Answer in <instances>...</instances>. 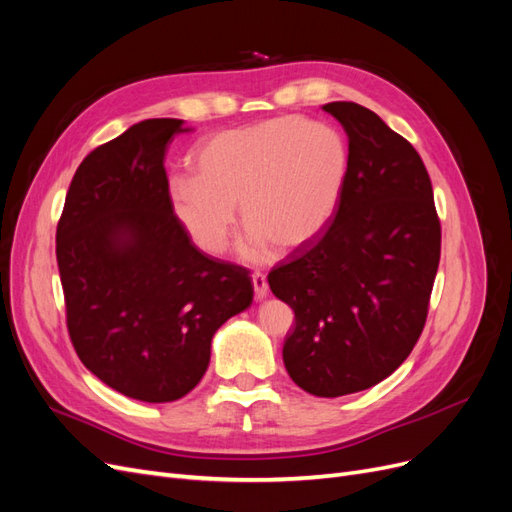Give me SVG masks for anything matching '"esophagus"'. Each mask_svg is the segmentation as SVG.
I'll return each mask as SVG.
<instances>
[{
    "mask_svg": "<svg viewBox=\"0 0 512 512\" xmlns=\"http://www.w3.org/2000/svg\"><path fill=\"white\" fill-rule=\"evenodd\" d=\"M252 284H254L256 297H258V299H265L267 294H269V282H267V277L262 275V273H252Z\"/></svg>",
    "mask_w": 512,
    "mask_h": 512,
    "instance_id": "34e87169",
    "label": "esophagus"
}]
</instances>
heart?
Wrapping results in <instances>:
<instances>
[{
  "instance_id": "obj_1",
  "label": "heart",
  "mask_w": 512,
  "mask_h": 512,
  "mask_svg": "<svg viewBox=\"0 0 512 512\" xmlns=\"http://www.w3.org/2000/svg\"><path fill=\"white\" fill-rule=\"evenodd\" d=\"M194 175L168 183L177 220L200 250L220 256L237 220L241 256L267 262L275 245L297 250L329 224L348 173V145L335 128L275 117L209 136L194 151Z\"/></svg>"
}]
</instances>
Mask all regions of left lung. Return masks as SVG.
<instances>
[{
	"label": "left lung",
	"mask_w": 512,
	"mask_h": 512,
	"mask_svg": "<svg viewBox=\"0 0 512 512\" xmlns=\"http://www.w3.org/2000/svg\"><path fill=\"white\" fill-rule=\"evenodd\" d=\"M348 134L335 218L271 269L294 312L284 365L294 384L342 397L389 378L423 333L440 262L427 168L404 136L356 102L322 106Z\"/></svg>",
	"instance_id": "obj_1"
}]
</instances>
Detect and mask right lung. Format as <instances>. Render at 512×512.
Masks as SVG:
<instances>
[{
    "label": "right lung",
    "mask_w": 512,
    "mask_h": 512,
    "mask_svg": "<svg viewBox=\"0 0 512 512\" xmlns=\"http://www.w3.org/2000/svg\"><path fill=\"white\" fill-rule=\"evenodd\" d=\"M181 119L134 123L76 168L57 224L72 346L117 393L164 404L205 376L211 339L250 307V271L200 252L168 198Z\"/></svg>",
    "instance_id": "add662e5"
}]
</instances>
